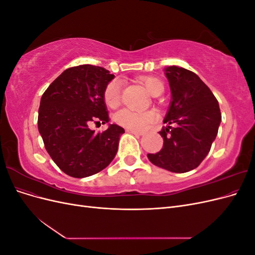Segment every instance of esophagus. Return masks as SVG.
Listing matches in <instances>:
<instances>
[{"label": "esophagus", "mask_w": 255, "mask_h": 255, "mask_svg": "<svg viewBox=\"0 0 255 255\" xmlns=\"http://www.w3.org/2000/svg\"><path fill=\"white\" fill-rule=\"evenodd\" d=\"M127 132H128L130 134H134L136 136H141L142 135L141 132H137V130H134V129H127Z\"/></svg>", "instance_id": "34e87169"}]
</instances>
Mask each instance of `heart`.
<instances>
[{
    "label": "heart",
    "instance_id": "1",
    "mask_svg": "<svg viewBox=\"0 0 255 255\" xmlns=\"http://www.w3.org/2000/svg\"><path fill=\"white\" fill-rule=\"evenodd\" d=\"M142 84L146 91L153 97L158 96L164 89V85L158 79L153 76H141L137 80ZM103 100L110 109H116L121 101V83L119 80H113L106 85L103 91ZM117 125L128 129L143 130L148 128L151 123L156 119V114L152 111L135 112L123 109L116 113L114 117Z\"/></svg>",
    "mask_w": 255,
    "mask_h": 255
}]
</instances>
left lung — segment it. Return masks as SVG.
<instances>
[{
    "instance_id": "left-lung-1",
    "label": "left lung",
    "mask_w": 255,
    "mask_h": 255,
    "mask_svg": "<svg viewBox=\"0 0 255 255\" xmlns=\"http://www.w3.org/2000/svg\"><path fill=\"white\" fill-rule=\"evenodd\" d=\"M165 74L171 90V102L159 134L163 149L148 154L153 165L175 173L188 172L206 157L218 133L221 113L217 99L192 71L170 66Z\"/></svg>"
}]
</instances>
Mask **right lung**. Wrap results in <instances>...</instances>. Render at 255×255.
<instances>
[{"label":"right lung","mask_w":255,"mask_h":255,"mask_svg":"<svg viewBox=\"0 0 255 255\" xmlns=\"http://www.w3.org/2000/svg\"><path fill=\"white\" fill-rule=\"evenodd\" d=\"M115 78L98 66L69 68L44 91L38 111V129L45 150L61 171L86 177L103 170L118 151L125 128L110 125L102 133L91 122L110 121L103 91Z\"/></svg>","instance_id":"obj_1"}]
</instances>
